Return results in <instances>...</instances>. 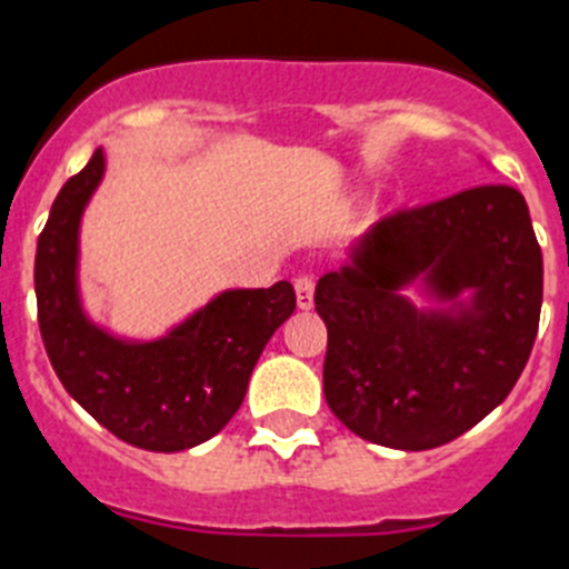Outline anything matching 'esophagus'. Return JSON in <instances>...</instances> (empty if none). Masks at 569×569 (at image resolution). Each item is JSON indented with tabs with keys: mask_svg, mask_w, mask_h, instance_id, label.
Wrapping results in <instances>:
<instances>
[{
	"mask_svg": "<svg viewBox=\"0 0 569 569\" xmlns=\"http://www.w3.org/2000/svg\"><path fill=\"white\" fill-rule=\"evenodd\" d=\"M295 295H298L300 309H312V303H315L312 274H298V278H295Z\"/></svg>",
	"mask_w": 569,
	"mask_h": 569,
	"instance_id": "esophagus-1",
	"label": "esophagus"
}]
</instances>
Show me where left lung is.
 Here are the masks:
<instances>
[{"instance_id":"obj_1","label":"left lung","mask_w":569,"mask_h":569,"mask_svg":"<svg viewBox=\"0 0 569 569\" xmlns=\"http://www.w3.org/2000/svg\"><path fill=\"white\" fill-rule=\"evenodd\" d=\"M423 279L472 310L418 313L400 289ZM545 260L521 191L501 182L383 217L352 263L318 280L329 343L326 403L363 441L432 449L456 441L512 392L538 335Z\"/></svg>"}]
</instances>
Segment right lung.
Wrapping results in <instances>:
<instances>
[{
  "label": "right lung",
  "instance_id": "1",
  "mask_svg": "<svg viewBox=\"0 0 569 569\" xmlns=\"http://www.w3.org/2000/svg\"><path fill=\"white\" fill-rule=\"evenodd\" d=\"M102 168L97 148L62 186L39 234V332L62 387L108 432L151 452H180L231 421L263 346L298 300L289 280L226 291L151 343H122L88 323L77 298V231Z\"/></svg>",
  "mask_w": 569,
  "mask_h": 569
}]
</instances>
